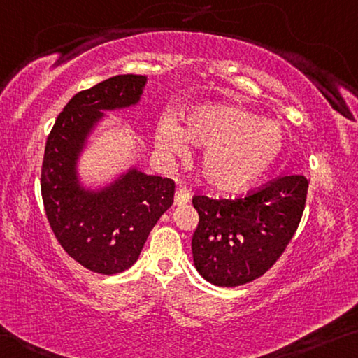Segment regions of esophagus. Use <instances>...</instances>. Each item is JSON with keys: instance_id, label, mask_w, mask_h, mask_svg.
Returning a JSON list of instances; mask_svg holds the SVG:
<instances>
[{"instance_id": "obj_1", "label": "esophagus", "mask_w": 358, "mask_h": 358, "mask_svg": "<svg viewBox=\"0 0 358 358\" xmlns=\"http://www.w3.org/2000/svg\"><path fill=\"white\" fill-rule=\"evenodd\" d=\"M192 198V194L189 189H185V187H179L178 190H176V195H174V203L178 206L180 205H185V203H189Z\"/></svg>"}]
</instances>
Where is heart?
<instances>
[{
	"instance_id": "1",
	"label": "heart",
	"mask_w": 358,
	"mask_h": 358,
	"mask_svg": "<svg viewBox=\"0 0 358 358\" xmlns=\"http://www.w3.org/2000/svg\"><path fill=\"white\" fill-rule=\"evenodd\" d=\"M157 147L164 155H185L187 141L203 148L201 174L224 192H241L272 171L285 148L277 122L234 106H201L157 128Z\"/></svg>"
}]
</instances>
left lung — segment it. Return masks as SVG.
Masks as SVG:
<instances>
[{"instance_id": "8db88e82", "label": "left lung", "mask_w": 358, "mask_h": 358, "mask_svg": "<svg viewBox=\"0 0 358 358\" xmlns=\"http://www.w3.org/2000/svg\"><path fill=\"white\" fill-rule=\"evenodd\" d=\"M309 180L283 174L236 198L194 195L192 236L196 271L217 287L262 277L287 250L304 213Z\"/></svg>"}]
</instances>
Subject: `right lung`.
Segmentation results:
<instances>
[{
  "mask_svg": "<svg viewBox=\"0 0 358 358\" xmlns=\"http://www.w3.org/2000/svg\"><path fill=\"white\" fill-rule=\"evenodd\" d=\"M145 75H117L70 99L48 136L41 196L48 222L70 257L87 271L113 275L139 257L148 234L173 205L174 180L133 169L108 189L91 194L78 185L75 162L101 110L133 106Z\"/></svg>",
  "mask_w": 358,
  "mask_h": 358,
  "instance_id": "obj_1",
  "label": "right lung"
}]
</instances>
